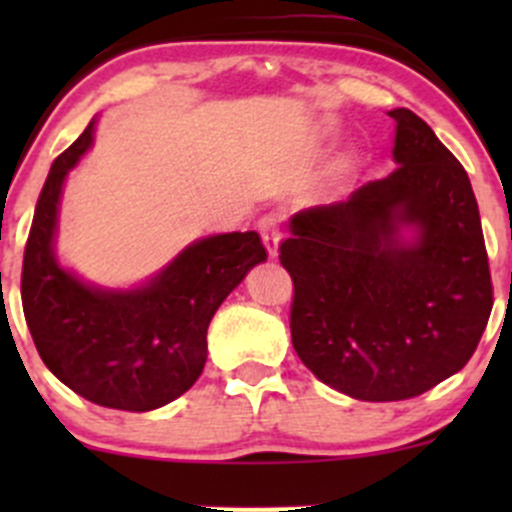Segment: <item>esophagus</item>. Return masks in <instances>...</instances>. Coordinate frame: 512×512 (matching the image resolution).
<instances>
[{
	"instance_id": "esophagus-1",
	"label": "esophagus",
	"mask_w": 512,
	"mask_h": 512,
	"mask_svg": "<svg viewBox=\"0 0 512 512\" xmlns=\"http://www.w3.org/2000/svg\"><path fill=\"white\" fill-rule=\"evenodd\" d=\"M257 227H260V235L262 240H265L270 257H277V247H280V227H277V218L275 215H265V218L257 223Z\"/></svg>"
}]
</instances>
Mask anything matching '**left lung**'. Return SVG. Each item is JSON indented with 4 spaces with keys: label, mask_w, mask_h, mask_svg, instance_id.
Returning <instances> with one entry per match:
<instances>
[{
    "label": "left lung",
    "mask_w": 512,
    "mask_h": 512,
    "mask_svg": "<svg viewBox=\"0 0 512 512\" xmlns=\"http://www.w3.org/2000/svg\"><path fill=\"white\" fill-rule=\"evenodd\" d=\"M389 116L399 168L349 200L297 213L280 245L294 352L359 401L414 399L461 371L493 309L468 173L414 111Z\"/></svg>",
    "instance_id": "obj_1"
}]
</instances>
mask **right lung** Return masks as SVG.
Returning <instances> with one entry per match:
<instances>
[{
  "label": "right lung",
  "mask_w": 512,
  "mask_h": 512,
  "mask_svg": "<svg viewBox=\"0 0 512 512\" xmlns=\"http://www.w3.org/2000/svg\"><path fill=\"white\" fill-rule=\"evenodd\" d=\"M94 141V121L51 163L24 247L22 307L41 361L71 391L106 409L153 411L203 374L208 324L250 267L260 235L227 232L185 247L148 285L128 292L81 282L56 262L64 178Z\"/></svg>",
  "instance_id": "1"
}]
</instances>
